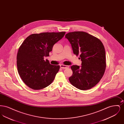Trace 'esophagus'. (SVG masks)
I'll return each instance as SVG.
<instances>
[{"instance_id":"34e87169","label":"esophagus","mask_w":124,"mask_h":124,"mask_svg":"<svg viewBox=\"0 0 124 124\" xmlns=\"http://www.w3.org/2000/svg\"><path fill=\"white\" fill-rule=\"evenodd\" d=\"M60 67L62 69H66L69 67V66L68 65H60Z\"/></svg>"}]
</instances>
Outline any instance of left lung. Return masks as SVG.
<instances>
[{"mask_svg": "<svg viewBox=\"0 0 124 124\" xmlns=\"http://www.w3.org/2000/svg\"><path fill=\"white\" fill-rule=\"evenodd\" d=\"M73 52L79 55L81 66L73 65V73L69 78L71 84L81 90L93 88L100 81L106 68V51L100 40L84 31H73L65 36Z\"/></svg>", "mask_w": 124, "mask_h": 124, "instance_id": "1", "label": "left lung"}]
</instances>
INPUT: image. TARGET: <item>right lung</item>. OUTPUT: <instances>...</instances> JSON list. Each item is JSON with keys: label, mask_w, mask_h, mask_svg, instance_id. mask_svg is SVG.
Instances as JSON below:
<instances>
[{"label": "right lung", "mask_w": 124, "mask_h": 124, "mask_svg": "<svg viewBox=\"0 0 124 124\" xmlns=\"http://www.w3.org/2000/svg\"><path fill=\"white\" fill-rule=\"evenodd\" d=\"M65 32H43L27 37L18 49L17 56L18 73L24 84L33 90H40L53 82L59 65L44 59L49 56L53 45Z\"/></svg>", "instance_id": "obj_1"}]
</instances>
